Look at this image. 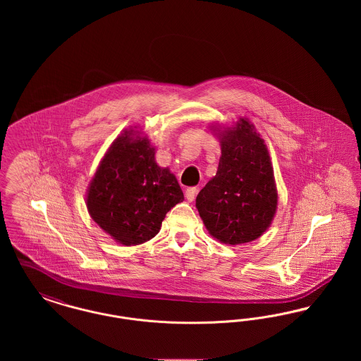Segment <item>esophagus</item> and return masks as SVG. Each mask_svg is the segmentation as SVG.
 I'll return each instance as SVG.
<instances>
[{
    "mask_svg": "<svg viewBox=\"0 0 361 361\" xmlns=\"http://www.w3.org/2000/svg\"><path fill=\"white\" fill-rule=\"evenodd\" d=\"M196 195H197V189L193 188V187L185 190V197H187L188 202H193L195 197H196Z\"/></svg>",
    "mask_w": 361,
    "mask_h": 361,
    "instance_id": "esophagus-1",
    "label": "esophagus"
}]
</instances>
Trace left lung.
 <instances>
[{"instance_id":"8db88e82","label":"left lung","mask_w":361,"mask_h":361,"mask_svg":"<svg viewBox=\"0 0 361 361\" xmlns=\"http://www.w3.org/2000/svg\"><path fill=\"white\" fill-rule=\"evenodd\" d=\"M277 207L274 171L264 140L240 119L222 135L216 176L196 197V208L212 237L238 245L258 238Z\"/></svg>"}]
</instances>
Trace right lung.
<instances>
[{"instance_id": "add662e5", "label": "right lung", "mask_w": 361, "mask_h": 361, "mask_svg": "<svg viewBox=\"0 0 361 361\" xmlns=\"http://www.w3.org/2000/svg\"><path fill=\"white\" fill-rule=\"evenodd\" d=\"M146 137H118L94 174L86 204L93 221L126 246L158 234L165 215L184 200L169 169L159 168Z\"/></svg>"}]
</instances>
